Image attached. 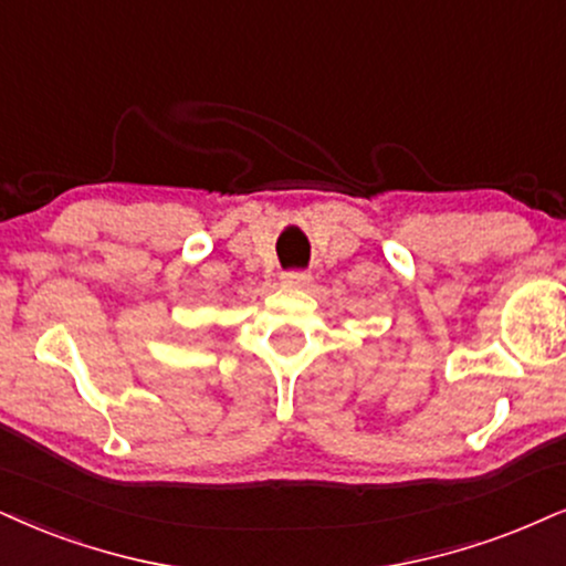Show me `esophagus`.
<instances>
[{
    "mask_svg": "<svg viewBox=\"0 0 566 566\" xmlns=\"http://www.w3.org/2000/svg\"><path fill=\"white\" fill-rule=\"evenodd\" d=\"M310 272L306 270H289V272H283V285H289V289H304L306 283H310Z\"/></svg>",
    "mask_w": 566,
    "mask_h": 566,
    "instance_id": "34e87169",
    "label": "esophagus"
}]
</instances>
